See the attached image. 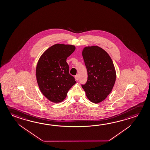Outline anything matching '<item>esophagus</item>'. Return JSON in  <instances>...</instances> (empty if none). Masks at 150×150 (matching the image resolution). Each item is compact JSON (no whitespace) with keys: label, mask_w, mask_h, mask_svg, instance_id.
Segmentation results:
<instances>
[{"label":"esophagus","mask_w":150,"mask_h":150,"mask_svg":"<svg viewBox=\"0 0 150 150\" xmlns=\"http://www.w3.org/2000/svg\"><path fill=\"white\" fill-rule=\"evenodd\" d=\"M75 79H76V81H78L79 80V75H76L75 77Z\"/></svg>","instance_id":"esophagus-1"}]
</instances>
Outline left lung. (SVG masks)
Returning a JSON list of instances; mask_svg holds the SVG:
<instances>
[{"label":"left lung","mask_w":150,"mask_h":150,"mask_svg":"<svg viewBox=\"0 0 150 150\" xmlns=\"http://www.w3.org/2000/svg\"><path fill=\"white\" fill-rule=\"evenodd\" d=\"M82 55L88 79L81 86L89 100L99 103L110 93L115 83L116 72L113 62L109 54L98 46L84 47Z\"/></svg>","instance_id":"obj_1"}]
</instances>
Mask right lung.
<instances>
[{
    "mask_svg": "<svg viewBox=\"0 0 150 150\" xmlns=\"http://www.w3.org/2000/svg\"><path fill=\"white\" fill-rule=\"evenodd\" d=\"M75 50L72 45L54 44L44 52L38 62L36 77L40 90L53 103L64 100L68 91L76 83L69 73L67 62Z\"/></svg>",
    "mask_w": 150,
    "mask_h": 150,
    "instance_id": "right-lung-1",
    "label": "right lung"
}]
</instances>
